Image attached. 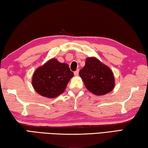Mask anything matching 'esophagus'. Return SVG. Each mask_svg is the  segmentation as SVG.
Wrapping results in <instances>:
<instances>
[{"instance_id":"esophagus-1","label":"esophagus","mask_w":148,"mask_h":148,"mask_svg":"<svg viewBox=\"0 0 148 148\" xmlns=\"http://www.w3.org/2000/svg\"><path fill=\"white\" fill-rule=\"evenodd\" d=\"M74 74L75 76H77V75H78V74H79V70H77V71H75L74 72Z\"/></svg>"}]
</instances>
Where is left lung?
<instances>
[{
  "mask_svg": "<svg viewBox=\"0 0 148 148\" xmlns=\"http://www.w3.org/2000/svg\"><path fill=\"white\" fill-rule=\"evenodd\" d=\"M86 88L92 93L103 95L114 89L113 72L106 65L94 57H89L79 72Z\"/></svg>",
  "mask_w": 148,
  "mask_h": 148,
  "instance_id": "8db88e82",
  "label": "left lung"
}]
</instances>
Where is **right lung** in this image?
<instances>
[{
	"instance_id": "right-lung-1",
	"label": "right lung",
	"mask_w": 148,
	"mask_h": 148,
	"mask_svg": "<svg viewBox=\"0 0 148 148\" xmlns=\"http://www.w3.org/2000/svg\"><path fill=\"white\" fill-rule=\"evenodd\" d=\"M73 76L68 64L52 59L34 72L32 84L38 94L54 98L63 92Z\"/></svg>"
}]
</instances>
